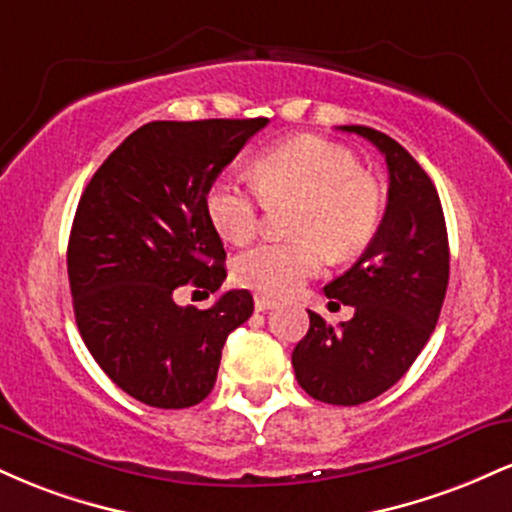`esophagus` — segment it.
Instances as JSON below:
<instances>
[{"label":"esophagus","mask_w":512,"mask_h":512,"mask_svg":"<svg viewBox=\"0 0 512 512\" xmlns=\"http://www.w3.org/2000/svg\"><path fill=\"white\" fill-rule=\"evenodd\" d=\"M274 305H276L274 298L264 296V293H255V310H260V313H264V310L274 308Z\"/></svg>","instance_id":"obj_1"}]
</instances>
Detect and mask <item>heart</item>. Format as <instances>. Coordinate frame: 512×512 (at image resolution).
Here are the masks:
<instances>
[{
    "label": "heart",
    "mask_w": 512,
    "mask_h": 512,
    "mask_svg": "<svg viewBox=\"0 0 512 512\" xmlns=\"http://www.w3.org/2000/svg\"><path fill=\"white\" fill-rule=\"evenodd\" d=\"M255 182L221 173L204 192V209L221 238L243 243L260 226L264 199H296L293 240H264L233 262L240 286L286 296L325 264L327 252L346 260L370 243L383 216V190L358 158L330 139L293 137L257 158Z\"/></svg>",
    "instance_id": "1"
}]
</instances>
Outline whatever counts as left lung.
I'll use <instances>...</instances> for the list:
<instances>
[{
    "label": "left lung",
    "mask_w": 512,
    "mask_h": 512,
    "mask_svg": "<svg viewBox=\"0 0 512 512\" xmlns=\"http://www.w3.org/2000/svg\"><path fill=\"white\" fill-rule=\"evenodd\" d=\"M342 129L385 156L387 209L354 267L325 286L327 298L351 305L354 317L332 327L308 310V334L291 363L298 385L317 402L354 407L390 390L436 330L450 250L436 185L414 156L373 127Z\"/></svg>",
    "instance_id": "8db88e82"
}]
</instances>
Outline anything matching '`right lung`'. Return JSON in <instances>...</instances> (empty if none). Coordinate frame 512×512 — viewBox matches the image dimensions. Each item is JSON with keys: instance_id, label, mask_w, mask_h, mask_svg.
I'll use <instances>...</instances> for the list:
<instances>
[{"instance_id": "add662e5", "label": "right lung", "mask_w": 512, "mask_h": 512, "mask_svg": "<svg viewBox=\"0 0 512 512\" xmlns=\"http://www.w3.org/2000/svg\"><path fill=\"white\" fill-rule=\"evenodd\" d=\"M267 122H149L105 158L79 199L67 248L76 325L105 375L149 407L202 402L228 334L255 308L245 289L207 310L180 308L175 293L221 289L226 250L204 192Z\"/></svg>"}]
</instances>
